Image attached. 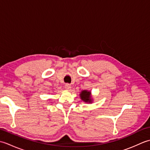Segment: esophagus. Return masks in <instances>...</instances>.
Masks as SVG:
<instances>
[{
	"label": "esophagus",
	"mask_w": 150,
	"mask_h": 150,
	"mask_svg": "<svg viewBox=\"0 0 150 150\" xmlns=\"http://www.w3.org/2000/svg\"><path fill=\"white\" fill-rule=\"evenodd\" d=\"M71 85L69 84H66L65 85V88L67 90H71Z\"/></svg>",
	"instance_id": "obj_1"
}]
</instances>
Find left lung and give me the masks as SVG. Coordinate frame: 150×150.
Masks as SVG:
<instances>
[{
  "mask_svg": "<svg viewBox=\"0 0 150 150\" xmlns=\"http://www.w3.org/2000/svg\"><path fill=\"white\" fill-rule=\"evenodd\" d=\"M81 99L83 100L85 103H91L93 102L91 96V91L88 90H83L80 93Z\"/></svg>",
  "mask_w": 150,
  "mask_h": 150,
  "instance_id": "left-lung-1",
  "label": "left lung"
}]
</instances>
